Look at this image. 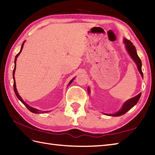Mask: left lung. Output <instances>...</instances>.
<instances>
[{"label":"left lung","instance_id":"8db88e82","mask_svg":"<svg viewBox=\"0 0 155 155\" xmlns=\"http://www.w3.org/2000/svg\"><path fill=\"white\" fill-rule=\"evenodd\" d=\"M124 42H125V44H126L127 50L128 51V53H129L130 57H132L134 61L136 62L138 69H139L140 73L141 74V75H142V77L143 78V74L142 72V69H141V67H142V62H141V60L137 54L135 47H134V46L133 45L132 42H131L130 41L127 40V39H126V38L124 39ZM140 95H141V93H139V94L137 95L136 97L130 98V99L128 100L127 101L125 102L124 104H123V107L121 108V109L120 110H118L117 113H114L113 114H107V115H109V116L118 117V116H121V115L125 114L128 110H129L131 108H133L134 105L137 103V102L139 101V98L140 97Z\"/></svg>","mask_w":155,"mask_h":155}]
</instances>
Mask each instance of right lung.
Returning <instances> with one entry per match:
<instances>
[{"label":"right lung","instance_id":"add662e5","mask_svg":"<svg viewBox=\"0 0 155 155\" xmlns=\"http://www.w3.org/2000/svg\"><path fill=\"white\" fill-rule=\"evenodd\" d=\"M24 42H25V41H24ZM24 42H23L22 43V47H21V51H20V52H18V53L16 55V57H15V68H14V70H13V79H14V84H13V86H14V91H15V94H16V96L17 97V98H18V99L21 101L22 103L24 104V105L25 106L27 107L28 109L30 110L31 112H32V113H36V114H37V113H45V111H41V110H37V109H36V108H32V107H29L28 105L27 104V103H25L24 101H23L22 100V98H21V97H20V95L18 94V92H17V90H16V84H15V68H16V58L18 57V56L19 55V54L21 53V52L22 51V48H23V45H24ZM73 81V80H71V82L70 83H69V84H68V85H70V84L72 83V82ZM46 113H47V111H46Z\"/></svg>","mask_w":155,"mask_h":155}]
</instances>
